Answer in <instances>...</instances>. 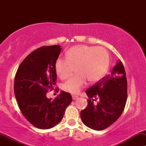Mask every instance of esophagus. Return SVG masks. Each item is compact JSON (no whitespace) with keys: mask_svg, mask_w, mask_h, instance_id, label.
<instances>
[{"mask_svg":"<svg viewBox=\"0 0 146 146\" xmlns=\"http://www.w3.org/2000/svg\"><path fill=\"white\" fill-rule=\"evenodd\" d=\"M72 98H73V100H75L78 98V96H76V95H72Z\"/></svg>","mask_w":146,"mask_h":146,"instance_id":"obj_1","label":"esophagus"}]
</instances>
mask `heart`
Listing matches in <instances>:
<instances>
[{"instance_id":"b5f03b06","label":"heart","mask_w":146,"mask_h":146,"mask_svg":"<svg viewBox=\"0 0 146 146\" xmlns=\"http://www.w3.org/2000/svg\"><path fill=\"white\" fill-rule=\"evenodd\" d=\"M65 58H58L54 68L61 80L70 76L71 67H76L77 76L64 82L63 89L66 92L76 94L85 85L86 79L90 82L100 80L105 75L110 65V55L102 47L78 45L71 47L65 54Z\"/></svg>"}]
</instances>
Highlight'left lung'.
<instances>
[{"instance_id":"obj_1","label":"left lung","mask_w":146,"mask_h":146,"mask_svg":"<svg viewBox=\"0 0 146 146\" xmlns=\"http://www.w3.org/2000/svg\"><path fill=\"white\" fill-rule=\"evenodd\" d=\"M88 106L80 111L84 124L101 131L107 129L119 118L127 100L126 71L119 60L111 74L102 78L86 91Z\"/></svg>"}]
</instances>
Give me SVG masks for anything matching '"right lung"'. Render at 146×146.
<instances>
[{
    "label": "right lung",
    "instance_id": "obj_1",
    "mask_svg": "<svg viewBox=\"0 0 146 146\" xmlns=\"http://www.w3.org/2000/svg\"><path fill=\"white\" fill-rule=\"evenodd\" d=\"M58 45L44 46L32 51L19 66L15 74L14 92L19 108L34 126L48 129L60 123L71 95L61 91L54 100L46 98L56 80L54 65L61 53ZM58 92V88H56Z\"/></svg>",
    "mask_w": 146,
    "mask_h": 146
}]
</instances>
